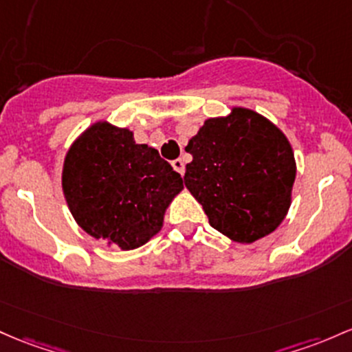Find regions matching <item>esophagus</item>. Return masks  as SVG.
Here are the masks:
<instances>
[{
    "mask_svg": "<svg viewBox=\"0 0 352 352\" xmlns=\"http://www.w3.org/2000/svg\"><path fill=\"white\" fill-rule=\"evenodd\" d=\"M172 167H173V170H175V172H179L180 175H184V173H185V165H184L182 158H177V160H173Z\"/></svg>",
    "mask_w": 352,
    "mask_h": 352,
    "instance_id": "1",
    "label": "esophagus"
}]
</instances>
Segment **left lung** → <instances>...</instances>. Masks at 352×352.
<instances>
[{"label": "left lung", "mask_w": 352, "mask_h": 352, "mask_svg": "<svg viewBox=\"0 0 352 352\" xmlns=\"http://www.w3.org/2000/svg\"><path fill=\"white\" fill-rule=\"evenodd\" d=\"M185 152V187L208 223L239 244L272 234L287 215L296 158L283 130L257 111L232 107L207 118Z\"/></svg>", "instance_id": "1"}]
</instances>
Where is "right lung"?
<instances>
[{
    "mask_svg": "<svg viewBox=\"0 0 352 352\" xmlns=\"http://www.w3.org/2000/svg\"><path fill=\"white\" fill-rule=\"evenodd\" d=\"M61 187L85 232L133 250L160 232L184 185L153 146L133 140L132 130L98 120L68 148Z\"/></svg>",
    "mask_w": 352,
    "mask_h": 352,
    "instance_id": "obj_1",
    "label": "right lung"
}]
</instances>
